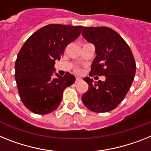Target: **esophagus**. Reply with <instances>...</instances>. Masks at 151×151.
I'll list each match as a JSON object with an SVG mask.
<instances>
[{"label": "esophagus", "instance_id": "esophagus-1", "mask_svg": "<svg viewBox=\"0 0 151 151\" xmlns=\"http://www.w3.org/2000/svg\"><path fill=\"white\" fill-rule=\"evenodd\" d=\"M81 80H82V79H81V78H78V77H76V83H77V82H80Z\"/></svg>", "mask_w": 151, "mask_h": 151}]
</instances>
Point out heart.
<instances>
[{"label": "heart", "mask_w": 151, "mask_h": 151, "mask_svg": "<svg viewBox=\"0 0 151 151\" xmlns=\"http://www.w3.org/2000/svg\"><path fill=\"white\" fill-rule=\"evenodd\" d=\"M76 71L77 73H79V72H80V69H76Z\"/></svg>", "instance_id": "1"}]
</instances>
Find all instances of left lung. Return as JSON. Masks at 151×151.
Returning a JSON list of instances; mask_svg holds the SVG:
<instances>
[{
  "instance_id": "left-lung-1",
  "label": "left lung",
  "mask_w": 151,
  "mask_h": 151,
  "mask_svg": "<svg viewBox=\"0 0 151 151\" xmlns=\"http://www.w3.org/2000/svg\"><path fill=\"white\" fill-rule=\"evenodd\" d=\"M82 36L95 47L96 57L90 76H104L105 81L94 82L85 77L88 90L82 95L85 106L96 113L114 110L134 81L136 65L132 52L118 33L110 28L83 27Z\"/></svg>"
}]
</instances>
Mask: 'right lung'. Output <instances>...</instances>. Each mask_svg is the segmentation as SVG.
<instances>
[{"mask_svg": "<svg viewBox=\"0 0 151 151\" xmlns=\"http://www.w3.org/2000/svg\"><path fill=\"white\" fill-rule=\"evenodd\" d=\"M82 27L50 24L33 33L20 49L15 63L16 82L21 100L30 111L44 115L56 110L64 89L75 82L76 77L69 73L63 77L56 73L54 78V64Z\"/></svg>", "mask_w": 151, "mask_h": 151, "instance_id": "obj_1", "label": "right lung"}]
</instances>
